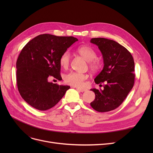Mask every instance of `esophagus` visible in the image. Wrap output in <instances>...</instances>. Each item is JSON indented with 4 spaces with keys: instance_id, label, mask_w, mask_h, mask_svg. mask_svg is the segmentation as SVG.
<instances>
[{
    "instance_id": "1",
    "label": "esophagus",
    "mask_w": 153,
    "mask_h": 153,
    "mask_svg": "<svg viewBox=\"0 0 153 153\" xmlns=\"http://www.w3.org/2000/svg\"><path fill=\"white\" fill-rule=\"evenodd\" d=\"M76 89L81 92H85L87 91L86 89H83V88H79V87H76Z\"/></svg>"
}]
</instances>
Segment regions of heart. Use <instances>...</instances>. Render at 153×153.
Here are the masks:
<instances>
[{
	"label": "heart",
	"mask_w": 153,
	"mask_h": 153,
	"mask_svg": "<svg viewBox=\"0 0 153 153\" xmlns=\"http://www.w3.org/2000/svg\"><path fill=\"white\" fill-rule=\"evenodd\" d=\"M78 53L88 61L89 66L92 71H97L99 69L100 64L95 59L97 54L92 48L87 46H82L78 48ZM71 55L69 51L64 52L59 58V64L61 68L67 69L70 64ZM87 79V75L77 72H70L64 76V81L66 84L77 87L84 86L85 81Z\"/></svg>",
	"instance_id": "1"
}]
</instances>
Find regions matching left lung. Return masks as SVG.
<instances>
[{"instance_id": "left-lung-1", "label": "left lung", "mask_w": 153, "mask_h": 153, "mask_svg": "<svg viewBox=\"0 0 153 153\" xmlns=\"http://www.w3.org/2000/svg\"><path fill=\"white\" fill-rule=\"evenodd\" d=\"M91 43L98 46L104 64L95 82L100 85L105 83L103 90L91 89L95 94L91 105L99 112L109 111L121 105L132 89L135 77L134 59L126 48L114 40L95 38Z\"/></svg>"}]
</instances>
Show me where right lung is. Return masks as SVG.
<instances>
[{
  "label": "right lung",
  "mask_w": 153,
  "mask_h": 153,
  "mask_svg": "<svg viewBox=\"0 0 153 153\" xmlns=\"http://www.w3.org/2000/svg\"><path fill=\"white\" fill-rule=\"evenodd\" d=\"M73 36L39 35L23 47L16 63L19 93L27 103L39 110L53 107L69 89V85L48 81L51 76L61 81L59 58L72 44Z\"/></svg>",
  "instance_id": "1"
}]
</instances>
